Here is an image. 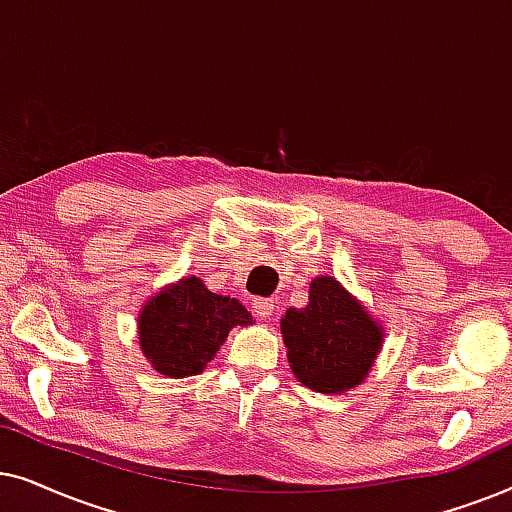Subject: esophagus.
<instances>
[{
  "label": "esophagus",
  "mask_w": 512,
  "mask_h": 512,
  "mask_svg": "<svg viewBox=\"0 0 512 512\" xmlns=\"http://www.w3.org/2000/svg\"><path fill=\"white\" fill-rule=\"evenodd\" d=\"M252 309H255V316L267 320L274 316V299L269 297H255L252 299Z\"/></svg>",
  "instance_id": "esophagus-1"
}]
</instances>
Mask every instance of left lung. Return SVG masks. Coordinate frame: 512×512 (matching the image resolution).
<instances>
[{
	"mask_svg": "<svg viewBox=\"0 0 512 512\" xmlns=\"http://www.w3.org/2000/svg\"><path fill=\"white\" fill-rule=\"evenodd\" d=\"M295 377L316 393H344L363 384L379 356L384 330L332 276L311 281L309 304L281 318Z\"/></svg>",
	"mask_w": 512,
	"mask_h": 512,
	"instance_id": "8db88e82",
	"label": "left lung"
}]
</instances>
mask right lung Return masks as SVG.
Listing matches in <instances>:
<instances>
[{
  "instance_id": "add662e5",
  "label": "right lung",
  "mask_w": 512,
  "mask_h": 512,
  "mask_svg": "<svg viewBox=\"0 0 512 512\" xmlns=\"http://www.w3.org/2000/svg\"><path fill=\"white\" fill-rule=\"evenodd\" d=\"M250 323L238 299L215 295L201 278L189 276L149 299L138 316V339L156 372L182 379L203 372L231 327Z\"/></svg>"
}]
</instances>
